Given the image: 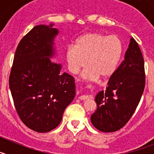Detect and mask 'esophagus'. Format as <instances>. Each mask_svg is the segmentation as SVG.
<instances>
[{
	"mask_svg": "<svg viewBox=\"0 0 154 154\" xmlns=\"http://www.w3.org/2000/svg\"><path fill=\"white\" fill-rule=\"evenodd\" d=\"M92 96L90 95H82L79 97V99H81V100H86V99H92Z\"/></svg>",
	"mask_w": 154,
	"mask_h": 154,
	"instance_id": "obj_1",
	"label": "esophagus"
}]
</instances>
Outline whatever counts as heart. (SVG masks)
<instances>
[{"label": "heart", "mask_w": 154, "mask_h": 154, "mask_svg": "<svg viewBox=\"0 0 154 154\" xmlns=\"http://www.w3.org/2000/svg\"><path fill=\"white\" fill-rule=\"evenodd\" d=\"M123 52V42L117 35L85 34L76 40L75 46L67 48L68 67L71 72L77 74L88 64L82 73L84 78L93 79L99 75L108 78L117 69Z\"/></svg>", "instance_id": "1"}]
</instances>
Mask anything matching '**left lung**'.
<instances>
[{"label": "left lung", "instance_id": "8db88e82", "mask_svg": "<svg viewBox=\"0 0 154 154\" xmlns=\"http://www.w3.org/2000/svg\"><path fill=\"white\" fill-rule=\"evenodd\" d=\"M145 77L142 52L132 38L125 59L111 75L106 89L96 96L97 109L91 116L92 125L104 133L123 128L140 101L146 82Z\"/></svg>", "mask_w": 154, "mask_h": 154}]
</instances>
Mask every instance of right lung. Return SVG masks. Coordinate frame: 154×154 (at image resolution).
I'll return each mask as SVG.
<instances>
[{"instance_id": "1", "label": "right lung", "mask_w": 154, "mask_h": 154, "mask_svg": "<svg viewBox=\"0 0 154 154\" xmlns=\"http://www.w3.org/2000/svg\"><path fill=\"white\" fill-rule=\"evenodd\" d=\"M51 26L37 25L23 37L9 76L19 118L38 133L49 132L59 125L75 94L74 78L60 73L61 65L49 58L54 54L53 38L58 34Z\"/></svg>"}]
</instances>
